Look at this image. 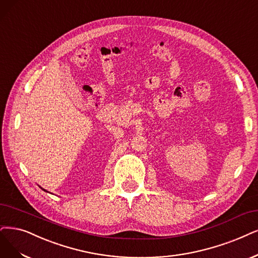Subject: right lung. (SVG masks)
<instances>
[{
	"instance_id": "1",
	"label": "right lung",
	"mask_w": 258,
	"mask_h": 258,
	"mask_svg": "<svg viewBox=\"0 0 258 258\" xmlns=\"http://www.w3.org/2000/svg\"><path fill=\"white\" fill-rule=\"evenodd\" d=\"M42 190H44V191H46V190H45V189H42Z\"/></svg>"
}]
</instances>
